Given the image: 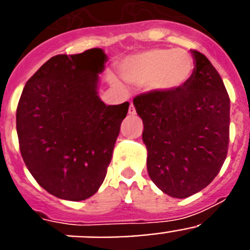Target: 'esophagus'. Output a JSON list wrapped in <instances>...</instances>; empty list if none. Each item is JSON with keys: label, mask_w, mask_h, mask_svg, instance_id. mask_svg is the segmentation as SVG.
I'll return each instance as SVG.
<instances>
[{"label": "esophagus", "mask_w": 250, "mask_h": 250, "mask_svg": "<svg viewBox=\"0 0 250 250\" xmlns=\"http://www.w3.org/2000/svg\"><path fill=\"white\" fill-rule=\"evenodd\" d=\"M129 114L130 115H135L136 114V110H135V106H134V104H130V107H129Z\"/></svg>", "instance_id": "obj_1"}]
</instances>
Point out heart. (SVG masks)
I'll return each instance as SVG.
<instances>
[{
	"label": "heart",
	"instance_id": "heart-1",
	"mask_svg": "<svg viewBox=\"0 0 250 250\" xmlns=\"http://www.w3.org/2000/svg\"><path fill=\"white\" fill-rule=\"evenodd\" d=\"M194 70L193 57L185 50L154 48L131 56L121 63L120 71L132 83H150L152 89L178 90L187 85Z\"/></svg>",
	"mask_w": 250,
	"mask_h": 250
}]
</instances>
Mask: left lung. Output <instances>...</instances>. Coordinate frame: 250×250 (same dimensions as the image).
Returning a JSON list of instances; mask_svg holds the SVG:
<instances>
[{"instance_id":"obj_1","label":"left lung","mask_w":250,"mask_h":250,"mask_svg":"<svg viewBox=\"0 0 250 250\" xmlns=\"http://www.w3.org/2000/svg\"><path fill=\"white\" fill-rule=\"evenodd\" d=\"M195 68L178 90H151L134 98L143 119L147 173L174 198L210 184L228 154L230 99L210 61L193 51Z\"/></svg>"}]
</instances>
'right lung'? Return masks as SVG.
<instances>
[{"mask_svg":"<svg viewBox=\"0 0 250 250\" xmlns=\"http://www.w3.org/2000/svg\"><path fill=\"white\" fill-rule=\"evenodd\" d=\"M101 48L56 55L26 83L16 111L20 151L31 175L52 195L85 200L103 184L129 103L98 96Z\"/></svg>","mask_w":250,"mask_h":250,"instance_id":"obj_1","label":"right lung"}]
</instances>
